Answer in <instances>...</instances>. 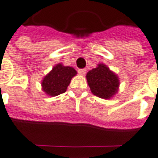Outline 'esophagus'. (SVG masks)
<instances>
[{
    "instance_id": "34e87169",
    "label": "esophagus",
    "mask_w": 158,
    "mask_h": 158,
    "mask_svg": "<svg viewBox=\"0 0 158 158\" xmlns=\"http://www.w3.org/2000/svg\"><path fill=\"white\" fill-rule=\"evenodd\" d=\"M78 73H79L80 75H85V73H86V69H80L78 70Z\"/></svg>"
}]
</instances>
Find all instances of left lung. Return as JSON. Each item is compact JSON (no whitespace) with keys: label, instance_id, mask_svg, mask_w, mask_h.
Returning <instances> with one entry per match:
<instances>
[{"label":"left lung","instance_id":"obj_1","mask_svg":"<svg viewBox=\"0 0 158 158\" xmlns=\"http://www.w3.org/2000/svg\"><path fill=\"white\" fill-rule=\"evenodd\" d=\"M86 79L91 92L102 99H110L115 94L119 86L117 75L102 64L89 71Z\"/></svg>","mask_w":158,"mask_h":158}]
</instances>
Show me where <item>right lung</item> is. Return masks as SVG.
<instances>
[{
  "mask_svg": "<svg viewBox=\"0 0 158 158\" xmlns=\"http://www.w3.org/2000/svg\"><path fill=\"white\" fill-rule=\"evenodd\" d=\"M77 72L74 69L58 64L46 75L42 82L43 90L47 94L56 96L64 93L69 85L71 79Z\"/></svg>",
  "mask_w": 158,
  "mask_h": 158,
  "instance_id": "obj_1",
  "label": "right lung"
}]
</instances>
